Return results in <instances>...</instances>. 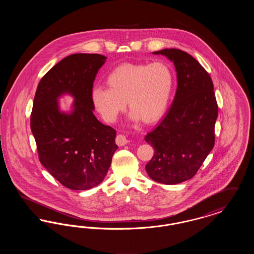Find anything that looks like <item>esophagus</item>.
I'll use <instances>...</instances> for the list:
<instances>
[{"label":"esophagus","instance_id":"esophagus-1","mask_svg":"<svg viewBox=\"0 0 254 254\" xmlns=\"http://www.w3.org/2000/svg\"><path fill=\"white\" fill-rule=\"evenodd\" d=\"M128 143V139L125 136V135H122L119 134L117 135L116 137V144L119 145V146H123V145H126Z\"/></svg>","mask_w":254,"mask_h":254}]
</instances>
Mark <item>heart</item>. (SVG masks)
I'll return each instance as SVG.
<instances>
[{
  "label": "heart",
  "instance_id": "b5f03b06",
  "mask_svg": "<svg viewBox=\"0 0 254 254\" xmlns=\"http://www.w3.org/2000/svg\"><path fill=\"white\" fill-rule=\"evenodd\" d=\"M106 84L109 88L96 86L91 91L92 103L104 120L116 121L127 102L131 120L151 124L162 117L168 107L173 76L161 62L123 64L108 74Z\"/></svg>",
  "mask_w": 254,
  "mask_h": 254
}]
</instances>
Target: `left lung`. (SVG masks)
Instances as JSON below:
<instances>
[{"label":"left lung","mask_w":254,"mask_h":254,"mask_svg":"<svg viewBox=\"0 0 254 254\" xmlns=\"http://www.w3.org/2000/svg\"><path fill=\"white\" fill-rule=\"evenodd\" d=\"M153 54L173 62L177 89L163 120L145 135L154 148L145 170L154 181L175 185L191 179L213 148L217 102L209 74L191 55L176 49Z\"/></svg>","instance_id":"8db88e82"}]
</instances>
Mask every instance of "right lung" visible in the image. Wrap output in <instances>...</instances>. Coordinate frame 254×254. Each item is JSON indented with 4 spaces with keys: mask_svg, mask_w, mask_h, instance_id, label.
<instances>
[{
    "mask_svg": "<svg viewBox=\"0 0 254 254\" xmlns=\"http://www.w3.org/2000/svg\"><path fill=\"white\" fill-rule=\"evenodd\" d=\"M106 60L100 54L65 57L41 79L34 97L30 127L39 160L73 190H89L103 181L118 148L115 129L93 114V82ZM65 94L74 99L70 113L62 112L58 102Z\"/></svg>",
    "mask_w": 254,
    "mask_h": 254,
    "instance_id": "obj_1",
    "label": "right lung"
}]
</instances>
